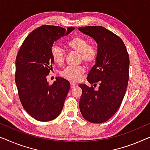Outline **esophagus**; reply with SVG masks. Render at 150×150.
Returning a JSON list of instances; mask_svg holds the SVG:
<instances>
[{
	"label": "esophagus",
	"instance_id": "34e87169",
	"mask_svg": "<svg viewBox=\"0 0 150 150\" xmlns=\"http://www.w3.org/2000/svg\"><path fill=\"white\" fill-rule=\"evenodd\" d=\"M71 88L73 89V88H75L76 86H77V85L75 84V83H71Z\"/></svg>",
	"mask_w": 150,
	"mask_h": 150
}]
</instances>
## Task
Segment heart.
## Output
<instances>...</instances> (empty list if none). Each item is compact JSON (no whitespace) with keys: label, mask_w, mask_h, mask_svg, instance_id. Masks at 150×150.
Listing matches in <instances>:
<instances>
[{"label":"heart","mask_w":150,"mask_h":150,"mask_svg":"<svg viewBox=\"0 0 150 150\" xmlns=\"http://www.w3.org/2000/svg\"><path fill=\"white\" fill-rule=\"evenodd\" d=\"M67 46L71 50L79 53V61L86 65L91 66L97 61L98 50L94 46L89 44V41L83 36L76 35L67 42ZM51 56L56 63L61 65L64 62L67 52L61 46L54 44L50 48ZM85 68L83 66L67 67L61 72L62 77L70 81H79L84 74Z\"/></svg>","instance_id":"b5f03b06"}]
</instances>
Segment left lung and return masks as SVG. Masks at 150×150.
<instances>
[{
  "instance_id": "1",
  "label": "left lung",
  "mask_w": 150,
  "mask_h": 150,
  "mask_svg": "<svg viewBox=\"0 0 150 150\" xmlns=\"http://www.w3.org/2000/svg\"><path fill=\"white\" fill-rule=\"evenodd\" d=\"M79 30L92 37L98 44V58L88 73L91 86L79 85L82 94L79 109L84 118L102 123L112 117L121 105L129 81V57L120 38L100 25ZM99 85L98 91L94 88Z\"/></svg>"
}]
</instances>
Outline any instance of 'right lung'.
<instances>
[{
    "mask_svg": "<svg viewBox=\"0 0 150 150\" xmlns=\"http://www.w3.org/2000/svg\"><path fill=\"white\" fill-rule=\"evenodd\" d=\"M74 29L43 25L26 37L18 51L15 61L18 95L27 112L39 121L54 119L63 108L70 83L57 77L50 85L46 77L52 69L50 48L54 42Z\"/></svg>",
    "mask_w": 150,
    "mask_h": 150,
    "instance_id": "obj_1",
    "label": "right lung"
}]
</instances>
